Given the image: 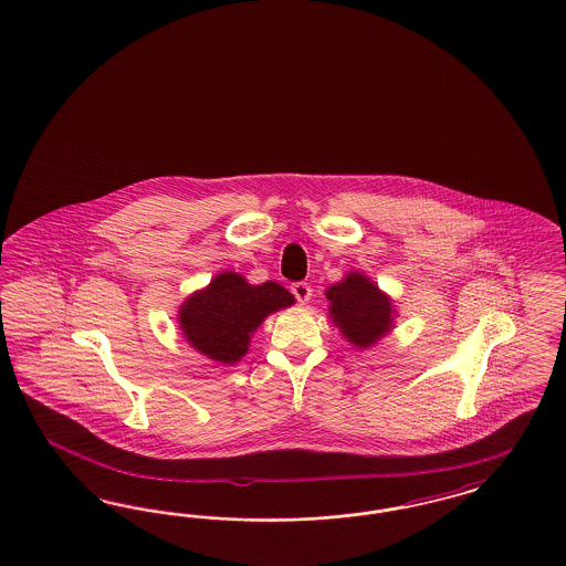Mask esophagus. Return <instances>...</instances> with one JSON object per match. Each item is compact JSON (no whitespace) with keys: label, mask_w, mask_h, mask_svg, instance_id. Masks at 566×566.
I'll return each mask as SVG.
<instances>
[{"label":"esophagus","mask_w":566,"mask_h":566,"mask_svg":"<svg viewBox=\"0 0 566 566\" xmlns=\"http://www.w3.org/2000/svg\"><path fill=\"white\" fill-rule=\"evenodd\" d=\"M291 291H293L294 298L301 303V305H305L310 298H312V286L307 284V282H296L291 286Z\"/></svg>","instance_id":"obj_1"}]
</instances>
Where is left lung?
Listing matches in <instances>:
<instances>
[{
  "label": "left lung",
  "instance_id": "obj_1",
  "mask_svg": "<svg viewBox=\"0 0 566 566\" xmlns=\"http://www.w3.org/2000/svg\"><path fill=\"white\" fill-rule=\"evenodd\" d=\"M326 298L331 322L356 349L373 347L396 326L391 296L358 270L345 273L340 282L328 286Z\"/></svg>",
  "mask_w": 566,
  "mask_h": 566
}]
</instances>
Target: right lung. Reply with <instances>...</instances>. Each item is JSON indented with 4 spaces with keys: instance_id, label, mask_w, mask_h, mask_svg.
I'll use <instances>...</instances> for the list:
<instances>
[{
    "instance_id": "add662e5",
    "label": "right lung",
    "mask_w": 566,
    "mask_h": 566,
    "mask_svg": "<svg viewBox=\"0 0 566 566\" xmlns=\"http://www.w3.org/2000/svg\"><path fill=\"white\" fill-rule=\"evenodd\" d=\"M294 296L275 282L250 284L242 273L221 272L179 305L185 340L212 363L231 366L249 354L250 337Z\"/></svg>"
}]
</instances>
